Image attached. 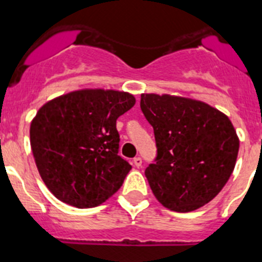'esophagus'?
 Instances as JSON below:
<instances>
[{"label": "esophagus", "instance_id": "34e87169", "mask_svg": "<svg viewBox=\"0 0 262 262\" xmlns=\"http://www.w3.org/2000/svg\"><path fill=\"white\" fill-rule=\"evenodd\" d=\"M133 163L136 167H141V165H142V158H141V157H136V158L133 159Z\"/></svg>", "mask_w": 262, "mask_h": 262}]
</instances>
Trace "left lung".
<instances>
[{
	"label": "left lung",
	"instance_id": "1",
	"mask_svg": "<svg viewBox=\"0 0 262 262\" xmlns=\"http://www.w3.org/2000/svg\"><path fill=\"white\" fill-rule=\"evenodd\" d=\"M157 157L145 170L161 204L190 212L207 204L235 169L238 137L231 120L208 104L170 95H141Z\"/></svg>",
	"mask_w": 262,
	"mask_h": 262
}]
</instances>
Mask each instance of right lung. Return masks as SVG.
Wrapping results in <instances>:
<instances>
[{
	"label": "right lung",
	"instance_id": "right-lung-1",
	"mask_svg": "<svg viewBox=\"0 0 262 262\" xmlns=\"http://www.w3.org/2000/svg\"><path fill=\"white\" fill-rule=\"evenodd\" d=\"M136 104L128 92L81 90L46 103L30 125V145L45 185L77 208L104 203L132 166L118 156L117 118Z\"/></svg>",
	"mask_w": 262,
	"mask_h": 262
}]
</instances>
